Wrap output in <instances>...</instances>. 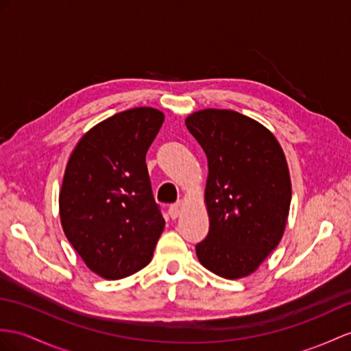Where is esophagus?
Wrapping results in <instances>:
<instances>
[{
  "label": "esophagus",
  "instance_id": "obj_1",
  "mask_svg": "<svg viewBox=\"0 0 351 351\" xmlns=\"http://www.w3.org/2000/svg\"><path fill=\"white\" fill-rule=\"evenodd\" d=\"M168 215L171 219H177L178 216H180V208H178V205H169Z\"/></svg>",
  "mask_w": 351,
  "mask_h": 351
}]
</instances>
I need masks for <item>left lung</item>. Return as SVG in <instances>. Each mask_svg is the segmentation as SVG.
I'll list each match as a JSON object with an SVG mask.
<instances>
[{
	"label": "left lung",
	"mask_w": 351,
	"mask_h": 351,
	"mask_svg": "<svg viewBox=\"0 0 351 351\" xmlns=\"http://www.w3.org/2000/svg\"><path fill=\"white\" fill-rule=\"evenodd\" d=\"M186 126L208 160L210 229L196 256L220 277L249 276L285 232L292 199L285 153L267 128L232 110L196 111Z\"/></svg>",
	"instance_id": "1"
}]
</instances>
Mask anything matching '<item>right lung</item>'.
I'll use <instances>...</instances> for the list:
<instances>
[{"label": "right lung", "mask_w": 351, "mask_h": 351, "mask_svg": "<svg viewBox=\"0 0 351 351\" xmlns=\"http://www.w3.org/2000/svg\"><path fill=\"white\" fill-rule=\"evenodd\" d=\"M162 122L156 108L125 110L84 134L66 164L59 193L64 232L88 268L107 280L149 265L164 230L146 165Z\"/></svg>", "instance_id": "add662e5"}]
</instances>
